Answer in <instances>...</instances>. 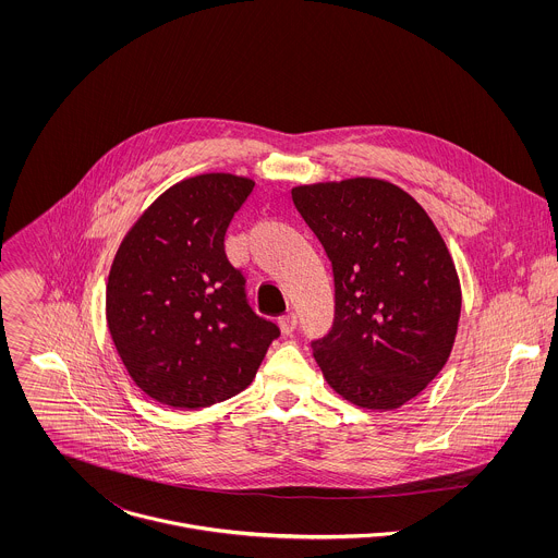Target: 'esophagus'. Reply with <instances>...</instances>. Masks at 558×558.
Masks as SVG:
<instances>
[{"label": "esophagus", "instance_id": "obj_1", "mask_svg": "<svg viewBox=\"0 0 558 558\" xmlns=\"http://www.w3.org/2000/svg\"><path fill=\"white\" fill-rule=\"evenodd\" d=\"M279 326H281V332H283V335H290V332H294L296 326H299V316H296V314H286V316L279 318Z\"/></svg>", "mask_w": 558, "mask_h": 558}]
</instances>
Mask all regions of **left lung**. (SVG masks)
Here are the masks:
<instances>
[{
  "label": "left lung",
  "mask_w": 558,
  "mask_h": 558,
  "mask_svg": "<svg viewBox=\"0 0 558 558\" xmlns=\"http://www.w3.org/2000/svg\"><path fill=\"white\" fill-rule=\"evenodd\" d=\"M332 266L335 318L312 341L341 398L393 410L445 367L462 310L449 248L427 213L396 184L352 178L292 189Z\"/></svg>",
  "instance_id": "1"
}]
</instances>
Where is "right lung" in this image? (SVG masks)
Returning a JSON list of instances; mask_svg holds the SVG:
<instances>
[{"label":"right lung","mask_w":558,"mask_h":558,"mask_svg":"<svg viewBox=\"0 0 558 558\" xmlns=\"http://www.w3.org/2000/svg\"><path fill=\"white\" fill-rule=\"evenodd\" d=\"M255 182L202 173L167 189L122 240L107 283V324L135 385L197 410L244 391L279 326L259 318L226 232Z\"/></svg>","instance_id":"right-lung-1"}]
</instances>
